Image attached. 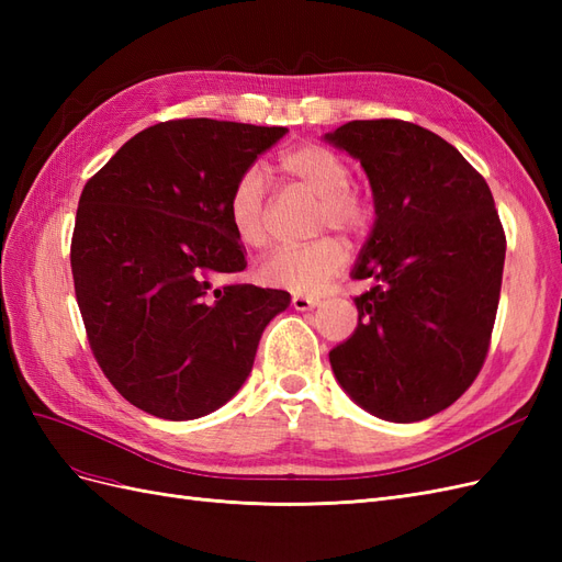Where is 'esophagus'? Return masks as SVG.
<instances>
[{"instance_id": "34e87169", "label": "esophagus", "mask_w": 562, "mask_h": 562, "mask_svg": "<svg viewBox=\"0 0 562 562\" xmlns=\"http://www.w3.org/2000/svg\"><path fill=\"white\" fill-rule=\"evenodd\" d=\"M293 307L297 312H310L314 307H318V297H310V295H293Z\"/></svg>"}]
</instances>
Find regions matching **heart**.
<instances>
[{
  "instance_id": "obj_1",
  "label": "heart",
  "mask_w": 562,
  "mask_h": 562,
  "mask_svg": "<svg viewBox=\"0 0 562 562\" xmlns=\"http://www.w3.org/2000/svg\"><path fill=\"white\" fill-rule=\"evenodd\" d=\"M281 173L293 184L318 196L316 229L361 234L370 217L368 199L349 184L351 168L342 155L316 143H304L279 159ZM227 220L236 241L246 248L267 246V182L258 166H248L236 178L227 196ZM347 265V250L333 236H321L304 246L271 250L260 262L258 277L271 288L293 293H316Z\"/></svg>"
}]
</instances>
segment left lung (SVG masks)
<instances>
[{
	"instance_id": "8db88e82",
	"label": "left lung",
	"mask_w": 562,
	"mask_h": 562,
	"mask_svg": "<svg viewBox=\"0 0 562 562\" xmlns=\"http://www.w3.org/2000/svg\"><path fill=\"white\" fill-rule=\"evenodd\" d=\"M326 140L359 159L375 225L351 279L359 326L330 351L351 401L386 422L446 411L479 375L495 326L506 236L483 176L440 135L401 119Z\"/></svg>"
}]
</instances>
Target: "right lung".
I'll use <instances>...</instances> for the list:
<instances>
[{
	"label": "right lung",
	"instance_id": "add662e5",
	"mask_svg": "<svg viewBox=\"0 0 562 562\" xmlns=\"http://www.w3.org/2000/svg\"><path fill=\"white\" fill-rule=\"evenodd\" d=\"M288 128L215 119L149 126L87 182L70 262L98 366L161 419L225 405L252 370L267 323L291 295L220 283L246 269L227 196Z\"/></svg>",
	"mask_w": 562,
	"mask_h": 562
}]
</instances>
